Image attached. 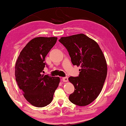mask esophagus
<instances>
[{
	"instance_id": "esophagus-1",
	"label": "esophagus",
	"mask_w": 126,
	"mask_h": 126,
	"mask_svg": "<svg viewBox=\"0 0 126 126\" xmlns=\"http://www.w3.org/2000/svg\"><path fill=\"white\" fill-rule=\"evenodd\" d=\"M62 81L63 82H67L68 81V77H63L62 78Z\"/></svg>"
}]
</instances>
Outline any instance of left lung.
Listing matches in <instances>:
<instances>
[{
    "instance_id": "left-lung-1",
    "label": "left lung",
    "mask_w": 126,
    "mask_h": 126,
    "mask_svg": "<svg viewBox=\"0 0 126 126\" xmlns=\"http://www.w3.org/2000/svg\"><path fill=\"white\" fill-rule=\"evenodd\" d=\"M59 41L67 50L73 64L81 67L78 76L69 78L75 87L69 99L79 106L90 104L100 94L107 78L103 52L94 40L83 34L62 37Z\"/></svg>"
}]
</instances>
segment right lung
<instances>
[{"label": "right lung", "mask_w": 126, "mask_h": 126, "mask_svg": "<svg viewBox=\"0 0 126 126\" xmlns=\"http://www.w3.org/2000/svg\"><path fill=\"white\" fill-rule=\"evenodd\" d=\"M56 37H38L21 51L15 65V78L26 99L38 108L48 105L53 99L60 79L42 74L47 64L45 57L55 45Z\"/></svg>", "instance_id": "right-lung-1"}]
</instances>
